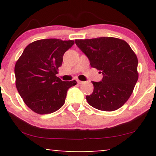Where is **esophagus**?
Masks as SVG:
<instances>
[{
    "instance_id": "esophagus-1",
    "label": "esophagus",
    "mask_w": 156,
    "mask_h": 156,
    "mask_svg": "<svg viewBox=\"0 0 156 156\" xmlns=\"http://www.w3.org/2000/svg\"><path fill=\"white\" fill-rule=\"evenodd\" d=\"M84 83V82H82V81H80V80H77V84H82Z\"/></svg>"
}]
</instances>
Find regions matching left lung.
Segmentation results:
<instances>
[{"mask_svg": "<svg viewBox=\"0 0 156 156\" xmlns=\"http://www.w3.org/2000/svg\"><path fill=\"white\" fill-rule=\"evenodd\" d=\"M91 67L101 71V82H91L94 91L86 99L92 107L113 112L121 107L133 93L138 79V59L129 44L116 37L75 40Z\"/></svg>", "mask_w": 156, "mask_h": 156, "instance_id": "1", "label": "left lung"}]
</instances>
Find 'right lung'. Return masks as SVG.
Returning a JSON list of instances; mask_svg holds the SVG:
<instances>
[{
	"instance_id": "1",
	"label": "right lung",
	"mask_w": 156,
	"mask_h": 156,
	"mask_svg": "<svg viewBox=\"0 0 156 156\" xmlns=\"http://www.w3.org/2000/svg\"><path fill=\"white\" fill-rule=\"evenodd\" d=\"M74 40L43 39L29 44L15 65L16 85L25 104L39 114H51L64 105L67 90L75 80L56 76L63 55Z\"/></svg>"
}]
</instances>
